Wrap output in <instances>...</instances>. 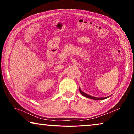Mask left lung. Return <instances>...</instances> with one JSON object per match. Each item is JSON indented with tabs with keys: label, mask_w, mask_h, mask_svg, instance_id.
Segmentation results:
<instances>
[{
	"label": "left lung",
	"mask_w": 134,
	"mask_h": 134,
	"mask_svg": "<svg viewBox=\"0 0 134 134\" xmlns=\"http://www.w3.org/2000/svg\"><path fill=\"white\" fill-rule=\"evenodd\" d=\"M79 90H80V93L84 96L85 97H86L87 98H89V99H93L95 100H103V99H107L108 98L109 96H108V97H94V96H90V95H89L85 93H84L83 92H82L80 89V88H79Z\"/></svg>",
	"instance_id": "left-lung-1"
}]
</instances>
